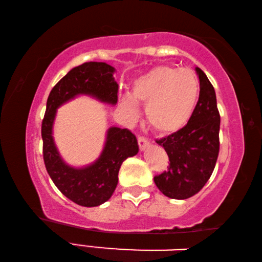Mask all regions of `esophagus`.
I'll list each match as a JSON object with an SVG mask.
<instances>
[{
    "instance_id": "esophagus-1",
    "label": "esophagus",
    "mask_w": 262,
    "mask_h": 262,
    "mask_svg": "<svg viewBox=\"0 0 262 262\" xmlns=\"http://www.w3.org/2000/svg\"><path fill=\"white\" fill-rule=\"evenodd\" d=\"M137 142H139V147H140L141 151H143V150L149 145V141H148L147 139H145V137L140 136L139 139H137Z\"/></svg>"
}]
</instances>
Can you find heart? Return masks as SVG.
<instances>
[{"label":"heart","mask_w":262,"mask_h":262,"mask_svg":"<svg viewBox=\"0 0 262 262\" xmlns=\"http://www.w3.org/2000/svg\"><path fill=\"white\" fill-rule=\"evenodd\" d=\"M200 96V82L194 73L173 66L161 64L137 77L130 96H123L120 107L128 119L140 115L136 104L145 106L150 126L162 135H170L184 128L195 111Z\"/></svg>","instance_id":"b5f03b06"}]
</instances>
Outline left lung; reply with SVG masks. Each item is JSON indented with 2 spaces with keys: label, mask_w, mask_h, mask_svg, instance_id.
Here are the masks:
<instances>
[{
  "label": "left lung",
  "mask_w": 262,
  "mask_h": 262,
  "mask_svg": "<svg viewBox=\"0 0 262 262\" xmlns=\"http://www.w3.org/2000/svg\"><path fill=\"white\" fill-rule=\"evenodd\" d=\"M200 96L192 118L179 132L156 142L170 161L167 171L154 178L167 198L185 200L200 192L215 168L220 151V112L214 86L200 68Z\"/></svg>",
  "instance_id": "1"
}]
</instances>
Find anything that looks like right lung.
I'll list each match as a JSON object with an SVG mask.
<instances>
[{"label": "right lung", "mask_w": 262, "mask_h": 262, "mask_svg": "<svg viewBox=\"0 0 262 262\" xmlns=\"http://www.w3.org/2000/svg\"><path fill=\"white\" fill-rule=\"evenodd\" d=\"M115 69L105 62H85L73 68L52 89L41 125L42 155L46 170L60 192L83 207L100 206L112 196L118 185L122 162L139 152L135 135L127 128H108L99 158L91 165L73 167L60 156L53 139L56 110L79 95H86L101 103L115 105L118 83Z\"/></svg>", "instance_id": "right-lung-1"}]
</instances>
